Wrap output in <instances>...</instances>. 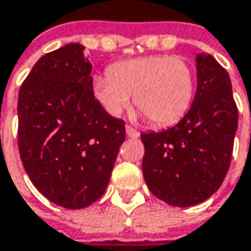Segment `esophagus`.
<instances>
[{"instance_id":"esophagus-1","label":"esophagus","mask_w":251,"mask_h":251,"mask_svg":"<svg viewBox=\"0 0 251 251\" xmlns=\"http://www.w3.org/2000/svg\"><path fill=\"white\" fill-rule=\"evenodd\" d=\"M126 136L127 137H132V139H137V137L140 136V133L137 132L136 129H133L132 126H126Z\"/></svg>"}]
</instances>
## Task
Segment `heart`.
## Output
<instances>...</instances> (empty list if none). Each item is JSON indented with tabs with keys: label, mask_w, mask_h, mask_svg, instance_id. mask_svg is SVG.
<instances>
[{
	"label": "heart",
	"mask_w": 251,
	"mask_h": 251,
	"mask_svg": "<svg viewBox=\"0 0 251 251\" xmlns=\"http://www.w3.org/2000/svg\"><path fill=\"white\" fill-rule=\"evenodd\" d=\"M109 77L94 80V94L111 115H119L133 102L156 126L177 122L194 97V73L181 57L156 54L119 61Z\"/></svg>",
	"instance_id": "1"
}]
</instances>
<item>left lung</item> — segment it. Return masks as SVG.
<instances>
[{
  "mask_svg": "<svg viewBox=\"0 0 251 251\" xmlns=\"http://www.w3.org/2000/svg\"><path fill=\"white\" fill-rule=\"evenodd\" d=\"M197 63V93L190 111L163 132L142 133L143 177L158 200L187 208L208 200L222 185L237 130L229 73L208 53Z\"/></svg>",
  "mask_w": 251,
  "mask_h": 251,
  "instance_id": "obj_1",
  "label": "left lung"
}]
</instances>
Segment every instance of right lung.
<instances>
[{
  "label": "right lung",
  "mask_w": 251,
  "mask_h": 251,
  "mask_svg": "<svg viewBox=\"0 0 251 251\" xmlns=\"http://www.w3.org/2000/svg\"><path fill=\"white\" fill-rule=\"evenodd\" d=\"M80 43L42 56L18 97V146L33 185L53 203L81 209L108 187L125 122L95 100Z\"/></svg>",
  "instance_id": "1"
}]
</instances>
